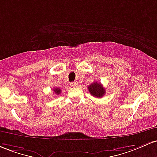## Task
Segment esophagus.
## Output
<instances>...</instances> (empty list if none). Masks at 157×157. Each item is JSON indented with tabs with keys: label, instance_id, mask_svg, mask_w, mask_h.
Masks as SVG:
<instances>
[{
	"label": "esophagus",
	"instance_id": "obj_1",
	"mask_svg": "<svg viewBox=\"0 0 157 157\" xmlns=\"http://www.w3.org/2000/svg\"><path fill=\"white\" fill-rule=\"evenodd\" d=\"M71 86L73 87H77V86H78V84L76 83V82H72L71 83Z\"/></svg>",
	"mask_w": 157,
	"mask_h": 157
}]
</instances>
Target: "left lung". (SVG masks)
I'll return each instance as SVG.
<instances>
[{"mask_svg": "<svg viewBox=\"0 0 157 157\" xmlns=\"http://www.w3.org/2000/svg\"><path fill=\"white\" fill-rule=\"evenodd\" d=\"M88 90L94 97L101 98L105 94V89L101 83L93 82L88 87Z\"/></svg>", "mask_w": 157, "mask_h": 157, "instance_id": "obj_1", "label": "left lung"}]
</instances>
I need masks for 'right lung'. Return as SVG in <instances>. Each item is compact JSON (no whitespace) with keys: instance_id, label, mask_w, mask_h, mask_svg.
I'll return each mask as SVG.
<instances>
[{"instance_id":"obj_1","label":"right lung","mask_w":157,"mask_h":157,"mask_svg":"<svg viewBox=\"0 0 157 157\" xmlns=\"http://www.w3.org/2000/svg\"><path fill=\"white\" fill-rule=\"evenodd\" d=\"M53 90H54V92H55V93L56 95H59V94H60V93H61V89H59V88H55V89H53Z\"/></svg>"}]
</instances>
